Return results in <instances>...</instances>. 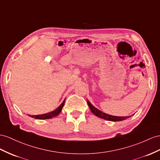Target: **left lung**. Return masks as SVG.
<instances>
[{
  "label": "left lung",
  "mask_w": 160,
  "mask_h": 160,
  "mask_svg": "<svg viewBox=\"0 0 160 160\" xmlns=\"http://www.w3.org/2000/svg\"><path fill=\"white\" fill-rule=\"evenodd\" d=\"M87 103H88V105L89 106L90 109H91V111L92 112V113L95 114V116L102 118V119L107 120L108 121L118 122V121H122V120H126L127 118H128L130 117V116L119 117V116H111V115H108V114L102 112L100 111V110L95 108L91 103H90L88 101H87Z\"/></svg>",
  "instance_id": "obj_1"
}]
</instances>
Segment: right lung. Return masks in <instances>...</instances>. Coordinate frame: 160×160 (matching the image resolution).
<instances>
[{"label":"right lung","mask_w":160,"mask_h":160,"mask_svg":"<svg viewBox=\"0 0 160 160\" xmlns=\"http://www.w3.org/2000/svg\"><path fill=\"white\" fill-rule=\"evenodd\" d=\"M65 103V100L63 101V103L60 105L59 107L58 108H57L55 111H52L51 112H49L45 114H42V115H38V116H30L32 118H34L35 119H38V120H42V119H50V118H52L55 116H57V115H59V113L61 112V109H62L63 105Z\"/></svg>","instance_id":"add662e5"}]
</instances>
